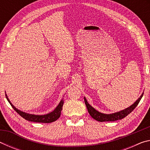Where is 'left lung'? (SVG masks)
Here are the masks:
<instances>
[{
	"label": "left lung",
	"mask_w": 150,
	"mask_h": 150,
	"mask_svg": "<svg viewBox=\"0 0 150 150\" xmlns=\"http://www.w3.org/2000/svg\"><path fill=\"white\" fill-rule=\"evenodd\" d=\"M143 95H144V93H142V95L140 96V97H139L132 105H131L130 107L124 109L123 110L118 112L110 114V115H106V114L99 112L96 110L95 108L92 107V106L88 103L85 97H84V100H85V105H86V106H87L88 113H89V115L91 116V117L93 118L95 120H97L98 122H110V121L114 122L118 120H121V119L125 118L126 116H128L129 114L131 113L134 110V108L138 106L142 97L143 96Z\"/></svg>",
	"instance_id": "1"
}]
</instances>
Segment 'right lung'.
Returning a JSON list of instances; mask_svg holds the SVG:
<instances>
[{
	"label": "right lung",
	"mask_w": 150,
	"mask_h": 150,
	"mask_svg": "<svg viewBox=\"0 0 150 150\" xmlns=\"http://www.w3.org/2000/svg\"><path fill=\"white\" fill-rule=\"evenodd\" d=\"M6 98L8 100L9 103L11 104L12 107L14 108V110L19 115L22 116V118L26 119V120H28L30 122H40V123H51L53 122H55L57 120L58 118L60 117L61 112L62 110L63 105V100H61L59 105L56 107L55 110L50 112L49 114L45 115H30V114H28L24 112H22L19 110H18L16 108L12 105L11 101L9 100L8 96L6 95Z\"/></svg>",
	"instance_id": "add662e5"
}]
</instances>
